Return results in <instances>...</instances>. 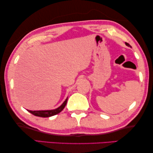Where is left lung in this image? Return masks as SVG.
<instances>
[{
	"label": "left lung",
	"mask_w": 153,
	"mask_h": 153,
	"mask_svg": "<svg viewBox=\"0 0 153 153\" xmlns=\"http://www.w3.org/2000/svg\"><path fill=\"white\" fill-rule=\"evenodd\" d=\"M126 44L127 45V46H129V47H131V46H130V45H129V43H127V42H126Z\"/></svg>",
	"instance_id": "obj_1"
}]
</instances>
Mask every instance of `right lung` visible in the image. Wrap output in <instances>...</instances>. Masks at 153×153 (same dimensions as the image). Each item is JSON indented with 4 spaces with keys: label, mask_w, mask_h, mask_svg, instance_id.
Instances as JSON below:
<instances>
[{
    "label": "right lung",
    "mask_w": 153,
    "mask_h": 153,
    "mask_svg": "<svg viewBox=\"0 0 153 153\" xmlns=\"http://www.w3.org/2000/svg\"><path fill=\"white\" fill-rule=\"evenodd\" d=\"M68 98L65 100L64 102L62 104L61 106L59 108L55 109V110H51V111H27L29 112H30L31 114H34V116L36 117H49L51 116H53V115H56L57 114L59 113L64 108V107L66 106V104L67 103Z\"/></svg>",
    "instance_id": "1"
}]
</instances>
